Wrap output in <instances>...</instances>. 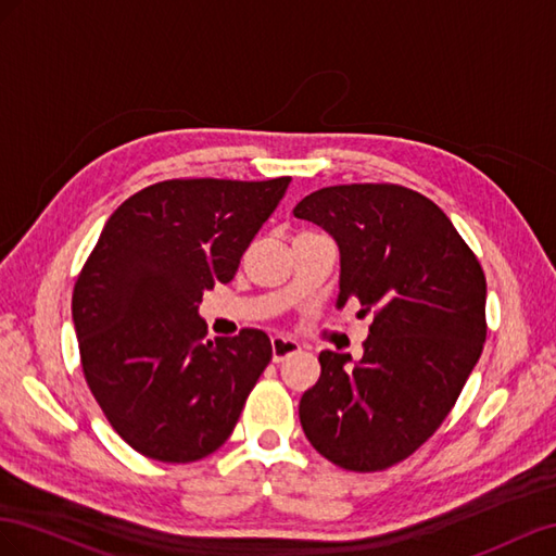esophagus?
<instances>
[{
  "label": "esophagus",
  "instance_id": "34e87169",
  "mask_svg": "<svg viewBox=\"0 0 556 556\" xmlns=\"http://www.w3.org/2000/svg\"><path fill=\"white\" fill-rule=\"evenodd\" d=\"M300 352V344L293 338H283V336H275L273 338V361L281 363L287 361L289 356Z\"/></svg>",
  "mask_w": 556,
  "mask_h": 556
}]
</instances>
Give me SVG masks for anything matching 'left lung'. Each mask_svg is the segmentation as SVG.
Instances as JSON below:
<instances>
[{"mask_svg":"<svg viewBox=\"0 0 556 556\" xmlns=\"http://www.w3.org/2000/svg\"><path fill=\"white\" fill-rule=\"evenodd\" d=\"M295 218L340 247L338 307L375 312L363 358L321 352V377L300 399L312 447L344 470H384L445 421L486 340V279L435 202L395 184L328 186Z\"/></svg>","mask_w":556,"mask_h":556,"instance_id":"obj_1","label":"left lung"}]
</instances>
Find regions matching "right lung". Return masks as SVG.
<instances>
[{"instance_id":"add662e5","label":"right lung","mask_w":556,"mask_h":556,"mask_svg":"<svg viewBox=\"0 0 556 556\" xmlns=\"http://www.w3.org/2000/svg\"><path fill=\"white\" fill-rule=\"evenodd\" d=\"M289 184L169 179L109 216L72 319L94 401L139 454L190 464L230 438L273 344L258 328L207 338L198 305L235 277Z\"/></svg>"}]
</instances>
